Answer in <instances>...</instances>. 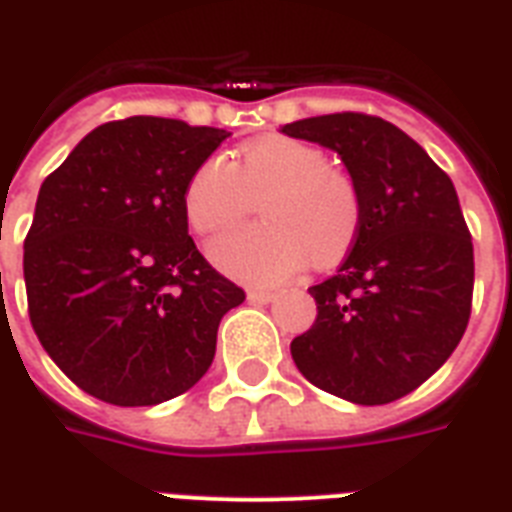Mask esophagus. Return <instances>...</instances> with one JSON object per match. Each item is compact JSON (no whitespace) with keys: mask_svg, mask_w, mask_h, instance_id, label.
Masks as SVG:
<instances>
[{"mask_svg":"<svg viewBox=\"0 0 512 512\" xmlns=\"http://www.w3.org/2000/svg\"><path fill=\"white\" fill-rule=\"evenodd\" d=\"M247 297H249V303H255V305H268L276 300V295L268 292V289H249Z\"/></svg>","mask_w":512,"mask_h":512,"instance_id":"obj_1","label":"esophagus"}]
</instances>
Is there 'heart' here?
Instances as JSON below:
<instances>
[{
  "instance_id": "1",
  "label": "heart",
  "mask_w": 512,
  "mask_h": 512,
  "mask_svg": "<svg viewBox=\"0 0 512 512\" xmlns=\"http://www.w3.org/2000/svg\"><path fill=\"white\" fill-rule=\"evenodd\" d=\"M265 223L217 236L209 255L249 284H281L308 260L327 268L345 257L361 225V196L324 151L305 140L268 135L241 148L239 162L209 156L185 183V215L199 233H217L255 209Z\"/></svg>"
}]
</instances>
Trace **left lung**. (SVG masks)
Returning <instances> with one entry per match:
<instances>
[{
    "instance_id": "1",
    "label": "left lung",
    "mask_w": 512,
    "mask_h": 512,
    "mask_svg": "<svg viewBox=\"0 0 512 512\" xmlns=\"http://www.w3.org/2000/svg\"><path fill=\"white\" fill-rule=\"evenodd\" d=\"M281 132L337 151L361 196L350 255L308 289L319 313L289 345L297 369L353 404L404 398L452 356L470 319L473 241L452 180L380 116H311Z\"/></svg>"
}]
</instances>
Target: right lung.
Masks as SVG:
<instances>
[{
	"instance_id": "right-lung-1",
	"label": "right lung",
	"mask_w": 512,
	"mask_h": 512,
	"mask_svg": "<svg viewBox=\"0 0 512 512\" xmlns=\"http://www.w3.org/2000/svg\"><path fill=\"white\" fill-rule=\"evenodd\" d=\"M228 135L162 116L100 124L39 188L23 244L28 316L84 393L154 406L207 374L244 289L196 249L183 193Z\"/></svg>"
}]
</instances>
